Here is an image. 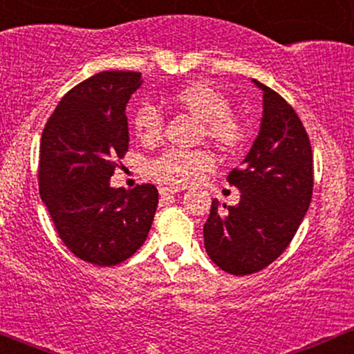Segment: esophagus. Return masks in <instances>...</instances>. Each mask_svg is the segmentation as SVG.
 Instances as JSON below:
<instances>
[{
    "label": "esophagus",
    "instance_id": "esophagus-1",
    "mask_svg": "<svg viewBox=\"0 0 354 354\" xmlns=\"http://www.w3.org/2000/svg\"><path fill=\"white\" fill-rule=\"evenodd\" d=\"M178 191H181V189L176 188V186H161L160 194L161 196H168V194H176Z\"/></svg>",
    "mask_w": 354,
    "mask_h": 354
}]
</instances>
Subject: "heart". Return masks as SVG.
<instances>
[{
    "mask_svg": "<svg viewBox=\"0 0 354 354\" xmlns=\"http://www.w3.org/2000/svg\"><path fill=\"white\" fill-rule=\"evenodd\" d=\"M166 103L176 111L200 120L198 138H206L226 156H234L246 145V123L241 116L231 111L228 96L213 84L206 81L183 84L166 98ZM133 129L141 143L153 145L160 140L163 118L153 106H141L133 115ZM213 168L214 158L206 149H169L146 166L154 180L171 186L191 185Z\"/></svg>",
    "mask_w": 354,
    "mask_h": 354,
    "instance_id": "1",
    "label": "heart"
}]
</instances>
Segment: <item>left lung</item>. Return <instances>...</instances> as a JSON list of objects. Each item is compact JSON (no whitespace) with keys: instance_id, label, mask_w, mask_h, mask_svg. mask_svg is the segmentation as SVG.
<instances>
[{"instance_id":"left-lung-1","label":"left lung","mask_w":354,"mask_h":354,"mask_svg":"<svg viewBox=\"0 0 354 354\" xmlns=\"http://www.w3.org/2000/svg\"><path fill=\"white\" fill-rule=\"evenodd\" d=\"M261 128L239 168L228 174L239 189L236 206L211 203L205 223L206 253L234 276L253 274L286 250L301 225L313 194L310 138L296 111L259 81Z\"/></svg>"}]
</instances>
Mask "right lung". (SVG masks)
<instances>
[{
	"instance_id": "obj_1",
	"label": "right lung",
	"mask_w": 354,
	"mask_h": 354,
	"mask_svg": "<svg viewBox=\"0 0 354 354\" xmlns=\"http://www.w3.org/2000/svg\"><path fill=\"white\" fill-rule=\"evenodd\" d=\"M141 73L103 71L70 89L43 129L39 194L61 241L96 266H115L140 250L158 208L154 185L111 188L128 151L126 104Z\"/></svg>"
}]
</instances>
